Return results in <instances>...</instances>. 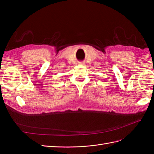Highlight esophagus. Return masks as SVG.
<instances>
[{
	"mask_svg": "<svg viewBox=\"0 0 154 154\" xmlns=\"http://www.w3.org/2000/svg\"><path fill=\"white\" fill-rule=\"evenodd\" d=\"M79 64H82H82H83V63H80Z\"/></svg>",
	"mask_w": 154,
	"mask_h": 154,
	"instance_id": "34e87169",
	"label": "esophagus"
}]
</instances>
